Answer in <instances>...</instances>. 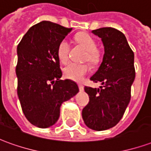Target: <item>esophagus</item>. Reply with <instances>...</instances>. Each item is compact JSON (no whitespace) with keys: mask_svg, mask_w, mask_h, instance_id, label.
<instances>
[{"mask_svg":"<svg viewBox=\"0 0 151 151\" xmlns=\"http://www.w3.org/2000/svg\"><path fill=\"white\" fill-rule=\"evenodd\" d=\"M78 87H79V90H80L81 91H82L84 90V86H83L82 84H78Z\"/></svg>","mask_w":151,"mask_h":151,"instance_id":"1","label":"esophagus"}]
</instances>
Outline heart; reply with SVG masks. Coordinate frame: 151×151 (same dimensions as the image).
<instances>
[{"label": "heart", "mask_w": 151, "mask_h": 151, "mask_svg": "<svg viewBox=\"0 0 151 151\" xmlns=\"http://www.w3.org/2000/svg\"><path fill=\"white\" fill-rule=\"evenodd\" d=\"M77 43L86 50L83 57L84 61H88L91 65H96L101 59V50L96 46L95 40L86 33H79L75 37ZM70 46L66 40H61L57 47V56L60 61L65 64L69 60ZM88 64H75L71 63L64 68V75L67 78L73 81H81L83 77L89 72Z\"/></svg>", "instance_id": "b5f03b06"}]
</instances>
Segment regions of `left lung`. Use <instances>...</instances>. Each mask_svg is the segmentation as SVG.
I'll return each mask as SVG.
<instances>
[{
  "mask_svg": "<svg viewBox=\"0 0 151 151\" xmlns=\"http://www.w3.org/2000/svg\"><path fill=\"white\" fill-rule=\"evenodd\" d=\"M101 38L104 55L101 65L91 80L102 86H85L90 101L82 110V118L90 129L103 131L116 125L131 99V86L135 78L134 54L124 35L112 27L92 31Z\"/></svg>",
  "mask_w": 151,
  "mask_h": 151,
  "instance_id": "obj_1",
  "label": "left lung"
}]
</instances>
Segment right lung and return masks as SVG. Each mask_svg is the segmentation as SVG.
<instances>
[{
    "label": "right lung",
    "mask_w": 151,
    "mask_h": 151,
    "mask_svg": "<svg viewBox=\"0 0 151 151\" xmlns=\"http://www.w3.org/2000/svg\"><path fill=\"white\" fill-rule=\"evenodd\" d=\"M71 30L43 21L28 30L17 47L18 99L26 118L39 128L56 123L61 104L79 91L76 82L60 79L57 47Z\"/></svg>",
    "instance_id": "obj_1"
}]
</instances>
